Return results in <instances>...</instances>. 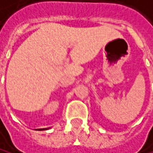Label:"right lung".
Instances as JSON below:
<instances>
[{
  "instance_id": "1",
  "label": "right lung",
  "mask_w": 153,
  "mask_h": 153,
  "mask_svg": "<svg viewBox=\"0 0 153 153\" xmlns=\"http://www.w3.org/2000/svg\"><path fill=\"white\" fill-rule=\"evenodd\" d=\"M47 129H48V128H44V129H38V130H47Z\"/></svg>"
}]
</instances>
